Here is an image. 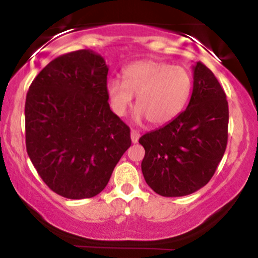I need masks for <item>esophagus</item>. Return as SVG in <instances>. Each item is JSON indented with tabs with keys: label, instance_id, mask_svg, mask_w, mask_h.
<instances>
[{
	"label": "esophagus",
	"instance_id": "34e87169",
	"mask_svg": "<svg viewBox=\"0 0 258 258\" xmlns=\"http://www.w3.org/2000/svg\"><path fill=\"white\" fill-rule=\"evenodd\" d=\"M138 139H139V133L137 131H131V141L132 143H138Z\"/></svg>",
	"mask_w": 258,
	"mask_h": 258
}]
</instances>
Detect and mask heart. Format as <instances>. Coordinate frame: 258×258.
<instances>
[{
  "instance_id": "1",
  "label": "heart",
  "mask_w": 258,
  "mask_h": 258,
  "mask_svg": "<svg viewBox=\"0 0 258 258\" xmlns=\"http://www.w3.org/2000/svg\"><path fill=\"white\" fill-rule=\"evenodd\" d=\"M123 82L109 80L106 94L112 111L122 116L137 96V119L152 125L170 122L184 108L191 91V78L182 67L146 59L122 72Z\"/></svg>"
}]
</instances>
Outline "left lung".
<instances>
[{
    "label": "left lung",
    "mask_w": 258,
    "mask_h": 258,
    "mask_svg": "<svg viewBox=\"0 0 258 258\" xmlns=\"http://www.w3.org/2000/svg\"><path fill=\"white\" fill-rule=\"evenodd\" d=\"M185 110L139 138L146 155L142 172L162 197H184L209 183L226 152L228 102L214 73L198 61Z\"/></svg>",
    "instance_id": "8db88e82"
}]
</instances>
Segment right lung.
<instances>
[{
	"label": "right lung",
	"mask_w": 258,
	"mask_h": 258,
	"mask_svg": "<svg viewBox=\"0 0 258 258\" xmlns=\"http://www.w3.org/2000/svg\"><path fill=\"white\" fill-rule=\"evenodd\" d=\"M109 68L91 49L55 58L35 78L25 102L26 152L54 193L96 197L131 146L130 128L110 110Z\"/></svg>",
	"instance_id": "1"
}]
</instances>
